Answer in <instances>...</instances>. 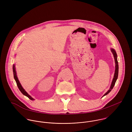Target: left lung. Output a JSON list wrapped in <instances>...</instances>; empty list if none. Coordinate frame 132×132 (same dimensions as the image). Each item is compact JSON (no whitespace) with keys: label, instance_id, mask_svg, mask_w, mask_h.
<instances>
[{"label":"left lung","instance_id":"8db88e82","mask_svg":"<svg viewBox=\"0 0 132 132\" xmlns=\"http://www.w3.org/2000/svg\"><path fill=\"white\" fill-rule=\"evenodd\" d=\"M111 50L112 53H113V56H114V59H115V64H116L115 65V73H114V78H113V80H112L110 89H109V90L103 95V96L107 95V94H108L111 92V90L113 89V87H114V86L115 84V82L116 81V80L118 78V61H117V54H116V53L114 49H111Z\"/></svg>","mask_w":132,"mask_h":132}]
</instances>
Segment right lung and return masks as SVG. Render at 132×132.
<instances>
[{"label": "right lung", "instance_id": "obj_1", "mask_svg": "<svg viewBox=\"0 0 132 132\" xmlns=\"http://www.w3.org/2000/svg\"><path fill=\"white\" fill-rule=\"evenodd\" d=\"M13 70L14 77V78H15V81H16V83H17V86H18V87L19 90H20V92L23 94H24V95H25V96H26L27 97H28L29 99H30L31 100H34V99L32 97H31L29 94H28L26 92V91L23 89V88L22 86H21V84H20V82H19V80H18V78H17V75H16V70H15V65H13Z\"/></svg>", "mask_w": 132, "mask_h": 132}]
</instances>
